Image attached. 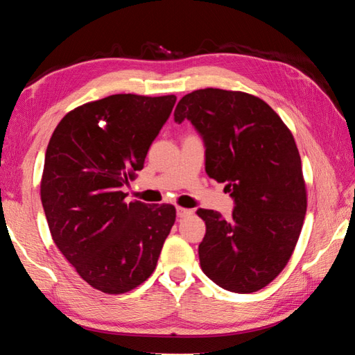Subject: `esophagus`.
Listing matches in <instances>:
<instances>
[{
	"label": "esophagus",
	"instance_id": "34e87169",
	"mask_svg": "<svg viewBox=\"0 0 355 355\" xmlns=\"http://www.w3.org/2000/svg\"><path fill=\"white\" fill-rule=\"evenodd\" d=\"M192 214V209L188 208H182V207H177V218H186V216H191Z\"/></svg>",
	"mask_w": 355,
	"mask_h": 355
}]
</instances>
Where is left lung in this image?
Masks as SVG:
<instances>
[{
	"instance_id": "1",
	"label": "left lung",
	"mask_w": 355,
	"mask_h": 355,
	"mask_svg": "<svg viewBox=\"0 0 355 355\" xmlns=\"http://www.w3.org/2000/svg\"><path fill=\"white\" fill-rule=\"evenodd\" d=\"M173 120L192 123L205 147L208 177L225 183L235 203L230 219L197 209L207 225L202 271L227 291L261 290L286 266L307 211L293 135L263 100L213 87L184 95Z\"/></svg>"
}]
</instances>
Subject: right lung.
I'll use <instances>...</instances> for the list:
<instances>
[{
	"label": "right lung",
	"instance_id": "right-lung-1",
	"mask_svg": "<svg viewBox=\"0 0 355 355\" xmlns=\"http://www.w3.org/2000/svg\"><path fill=\"white\" fill-rule=\"evenodd\" d=\"M175 95L117 94L65 116L48 142L40 184L53 241L97 290H133L155 271L175 222L172 205L127 202Z\"/></svg>",
	"mask_w": 355,
	"mask_h": 355
}]
</instances>
